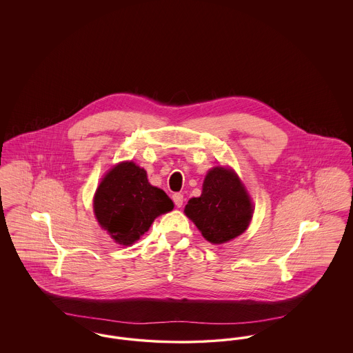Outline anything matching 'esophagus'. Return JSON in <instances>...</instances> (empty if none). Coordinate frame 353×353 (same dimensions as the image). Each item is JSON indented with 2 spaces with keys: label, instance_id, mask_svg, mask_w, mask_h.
I'll return each instance as SVG.
<instances>
[{
  "label": "esophagus",
  "instance_id": "obj_1",
  "mask_svg": "<svg viewBox=\"0 0 353 353\" xmlns=\"http://www.w3.org/2000/svg\"><path fill=\"white\" fill-rule=\"evenodd\" d=\"M172 199H173V202H174V205H176L177 208H181V206H183V203H184V194H181V193H174Z\"/></svg>",
  "mask_w": 353,
  "mask_h": 353
}]
</instances>
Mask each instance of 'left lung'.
<instances>
[{"label":"left lung","instance_id":"8db88e82","mask_svg":"<svg viewBox=\"0 0 353 353\" xmlns=\"http://www.w3.org/2000/svg\"><path fill=\"white\" fill-rule=\"evenodd\" d=\"M252 202L234 170L210 169L200 197L190 199L185 214L210 243H225L242 234L250 225Z\"/></svg>","mask_w":353,"mask_h":353}]
</instances>
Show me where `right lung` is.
Segmentation results:
<instances>
[{
  "instance_id": "add662e5",
  "label": "right lung",
  "mask_w": 353,
  "mask_h": 353,
  "mask_svg": "<svg viewBox=\"0 0 353 353\" xmlns=\"http://www.w3.org/2000/svg\"><path fill=\"white\" fill-rule=\"evenodd\" d=\"M173 209L167 193L152 186L147 172L132 161L111 169L97 189L94 213L101 228L119 245L130 246L151 228L160 214Z\"/></svg>"
}]
</instances>
